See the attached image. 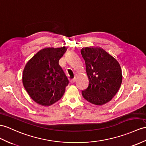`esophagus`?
Here are the masks:
<instances>
[{
  "label": "esophagus",
  "mask_w": 146,
  "mask_h": 146,
  "mask_svg": "<svg viewBox=\"0 0 146 146\" xmlns=\"http://www.w3.org/2000/svg\"><path fill=\"white\" fill-rule=\"evenodd\" d=\"M75 81H76V77H74V78H73V79L70 80V83H74Z\"/></svg>",
  "instance_id": "1"
}]
</instances>
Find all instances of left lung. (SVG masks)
Wrapping results in <instances>:
<instances>
[{
  "instance_id": "left-lung-1",
  "label": "left lung",
  "mask_w": 146,
  "mask_h": 146,
  "mask_svg": "<svg viewBox=\"0 0 146 146\" xmlns=\"http://www.w3.org/2000/svg\"><path fill=\"white\" fill-rule=\"evenodd\" d=\"M89 80L82 91L88 102L102 105L113 98L122 82V70L119 62L100 47H86L80 51Z\"/></svg>"
}]
</instances>
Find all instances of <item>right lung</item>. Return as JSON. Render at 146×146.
Returning <instances> with one entry per match:
<instances>
[{"label":"right lung","mask_w":146,"mask_h":146,"mask_svg":"<svg viewBox=\"0 0 146 146\" xmlns=\"http://www.w3.org/2000/svg\"><path fill=\"white\" fill-rule=\"evenodd\" d=\"M67 48H46L39 51L25 67L22 82L30 97L42 106H49L62 97L69 80L59 61Z\"/></svg>","instance_id":"obj_1"}]
</instances>
